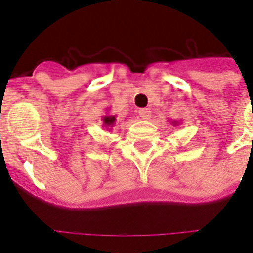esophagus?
<instances>
[{
    "label": "esophagus",
    "instance_id": "34e87169",
    "mask_svg": "<svg viewBox=\"0 0 253 253\" xmlns=\"http://www.w3.org/2000/svg\"><path fill=\"white\" fill-rule=\"evenodd\" d=\"M139 116L142 117L143 120H149L151 117V111H150V109H140L139 110Z\"/></svg>",
    "mask_w": 253,
    "mask_h": 253
}]
</instances>
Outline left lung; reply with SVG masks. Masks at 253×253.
Here are the masks:
<instances>
[{
	"label": "left lung",
	"instance_id": "1",
	"mask_svg": "<svg viewBox=\"0 0 253 253\" xmlns=\"http://www.w3.org/2000/svg\"><path fill=\"white\" fill-rule=\"evenodd\" d=\"M177 124H179L177 121H172V125H177Z\"/></svg>",
	"mask_w": 253,
	"mask_h": 253
}]
</instances>
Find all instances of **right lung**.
I'll return each mask as SVG.
<instances>
[{"instance_id": "1", "label": "right lung", "mask_w": 253, "mask_h": 253, "mask_svg": "<svg viewBox=\"0 0 253 253\" xmlns=\"http://www.w3.org/2000/svg\"><path fill=\"white\" fill-rule=\"evenodd\" d=\"M102 121H103V126L104 128H113L114 126V124H116V116H111V114H107V116H104L102 118Z\"/></svg>"}]
</instances>
